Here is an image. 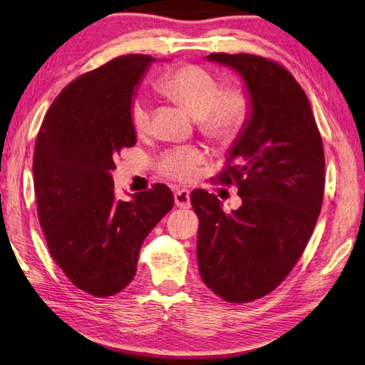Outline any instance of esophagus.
<instances>
[{"label":"esophagus","mask_w":365,"mask_h":365,"mask_svg":"<svg viewBox=\"0 0 365 365\" xmlns=\"http://www.w3.org/2000/svg\"><path fill=\"white\" fill-rule=\"evenodd\" d=\"M175 202L178 207L189 208L190 207V192L187 189H178L175 192Z\"/></svg>","instance_id":"34e87169"}]
</instances>
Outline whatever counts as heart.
<instances>
[{
    "label": "heart",
    "instance_id": "1",
    "mask_svg": "<svg viewBox=\"0 0 365 365\" xmlns=\"http://www.w3.org/2000/svg\"><path fill=\"white\" fill-rule=\"evenodd\" d=\"M165 97L197 116L199 129L217 140H231L246 126L250 98L239 83H220L218 77L197 64H181L168 69L157 81ZM129 121L134 133L143 137L152 129V110L143 97H134L129 105ZM205 150L197 147H178L166 152L158 161V171L175 181L190 182L199 176Z\"/></svg>",
    "mask_w": 365,
    "mask_h": 365
}]
</instances>
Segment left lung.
I'll return each instance as SVG.
<instances>
[{"label":"left lung","mask_w":365,"mask_h":365,"mask_svg":"<svg viewBox=\"0 0 365 365\" xmlns=\"http://www.w3.org/2000/svg\"><path fill=\"white\" fill-rule=\"evenodd\" d=\"M207 59L242 74L252 115L213 179L236 186L242 205L225 213L217 195L190 194L197 262L215 294L246 304L282 284L306 250L324 202V143L307 95L284 66L247 53Z\"/></svg>","instance_id":"left-lung-1"}]
</instances>
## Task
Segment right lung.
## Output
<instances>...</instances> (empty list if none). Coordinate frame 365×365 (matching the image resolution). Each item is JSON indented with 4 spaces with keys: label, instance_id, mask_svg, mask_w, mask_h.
Listing matches in <instances>:
<instances>
[{
    "label": "right lung",
    "instance_id": "obj_1",
    "mask_svg": "<svg viewBox=\"0 0 365 365\" xmlns=\"http://www.w3.org/2000/svg\"><path fill=\"white\" fill-rule=\"evenodd\" d=\"M148 55H124L76 77L53 101L34 152V190L48 250L71 283L95 297L133 282L137 259L175 197L165 184L116 200L113 158L135 143L129 121Z\"/></svg>",
    "mask_w": 365,
    "mask_h": 365
}]
</instances>
